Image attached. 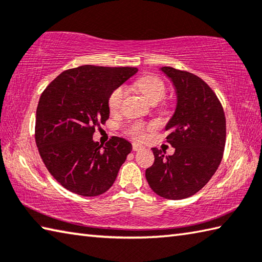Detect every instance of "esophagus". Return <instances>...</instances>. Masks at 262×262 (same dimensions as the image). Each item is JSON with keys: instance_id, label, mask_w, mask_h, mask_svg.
Here are the masks:
<instances>
[{"instance_id": "esophagus-1", "label": "esophagus", "mask_w": 262, "mask_h": 262, "mask_svg": "<svg viewBox=\"0 0 262 262\" xmlns=\"http://www.w3.org/2000/svg\"><path fill=\"white\" fill-rule=\"evenodd\" d=\"M143 149H144V146H142V145L137 144V143H133V150H134V151H140V150H143Z\"/></svg>"}]
</instances>
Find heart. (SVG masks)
Returning <instances> with one entry per match:
<instances>
[{
    "mask_svg": "<svg viewBox=\"0 0 262 262\" xmlns=\"http://www.w3.org/2000/svg\"><path fill=\"white\" fill-rule=\"evenodd\" d=\"M136 88L144 95L152 103H157L161 101L165 97L166 87L163 80L156 77V75H145V77L140 78L135 82ZM126 90L123 87H118L113 89L111 94L108 95L107 105L111 112H117L121 106L122 99L125 97ZM128 134L134 136L135 139H142L144 134V127L141 123H134L127 128Z\"/></svg>",
    "mask_w": 262,
    "mask_h": 262,
    "instance_id": "1",
    "label": "heart"
}]
</instances>
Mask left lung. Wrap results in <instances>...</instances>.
I'll return each mask as SVG.
<instances>
[{"mask_svg": "<svg viewBox=\"0 0 262 262\" xmlns=\"http://www.w3.org/2000/svg\"><path fill=\"white\" fill-rule=\"evenodd\" d=\"M173 82L177 108L165 130L172 156L152 147L155 163L145 170L150 188L166 199L198 192L216 172L226 144V117L220 101L205 81L187 71L160 69Z\"/></svg>", "mask_w": 262, "mask_h": 262, "instance_id": "obj_1", "label": "left lung"}]
</instances>
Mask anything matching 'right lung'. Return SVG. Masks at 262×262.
Returning <instances> with one entry per match:
<instances>
[{"label":"right lung","mask_w":262,"mask_h":262,"mask_svg":"<svg viewBox=\"0 0 262 262\" xmlns=\"http://www.w3.org/2000/svg\"><path fill=\"white\" fill-rule=\"evenodd\" d=\"M136 68L83 65L61 72L42 93L35 142L49 173L65 189L94 197L112 187L132 144L113 136L105 146L93 140L95 127L110 116L108 95Z\"/></svg>","instance_id":"add662e5"}]
</instances>
